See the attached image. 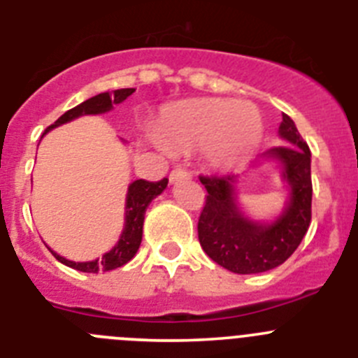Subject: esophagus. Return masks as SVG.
<instances>
[{
    "instance_id": "1",
    "label": "esophagus",
    "mask_w": 358,
    "mask_h": 358,
    "mask_svg": "<svg viewBox=\"0 0 358 358\" xmlns=\"http://www.w3.org/2000/svg\"><path fill=\"white\" fill-rule=\"evenodd\" d=\"M189 173L186 172L185 169H173L172 172H170V181L172 182H176V181H179V179H185V177H188Z\"/></svg>"
}]
</instances>
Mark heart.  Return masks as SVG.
<instances>
[{
    "mask_svg": "<svg viewBox=\"0 0 358 358\" xmlns=\"http://www.w3.org/2000/svg\"><path fill=\"white\" fill-rule=\"evenodd\" d=\"M159 143L170 148L201 147L220 169L248 161L264 136L262 116L251 103L217 98L186 100L164 109L156 127Z\"/></svg>",
    "mask_w": 358,
    "mask_h": 358,
    "instance_id": "1",
    "label": "heart"
}]
</instances>
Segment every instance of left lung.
<instances>
[{
    "mask_svg": "<svg viewBox=\"0 0 358 358\" xmlns=\"http://www.w3.org/2000/svg\"><path fill=\"white\" fill-rule=\"evenodd\" d=\"M280 138L285 145L268 148L264 157L280 163L281 176L290 186L285 210L271 224L255 222L236 204V176H201L206 204L197 231L202 249L220 267L236 274L267 273L292 255L312 220L310 148L292 120L283 115Z\"/></svg>",
    "mask_w": 358,
    "mask_h": 358,
    "instance_id": "8db88e82",
    "label": "left lung"
}]
</instances>
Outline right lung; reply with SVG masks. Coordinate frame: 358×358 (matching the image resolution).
Instances as JSON below:
<instances>
[{
  "label": "right lung",
  "instance_id": "right-lung-1",
  "mask_svg": "<svg viewBox=\"0 0 358 358\" xmlns=\"http://www.w3.org/2000/svg\"><path fill=\"white\" fill-rule=\"evenodd\" d=\"M134 91L136 90H132V87H125V90H116L113 93L96 94V96L82 102L80 106L66 110L61 118L46 129V132L52 131L53 127H59L62 123L71 122V120L78 118V116L102 115V113H107V110L113 109V106L122 103L125 98L131 96ZM166 185H169V179H161L157 182H148L145 179H138V181L129 185L127 201H125V226H123L118 243L109 252H106L102 258H98V260L93 262H71L66 260L64 256L52 251L53 256L61 264L68 265L71 268H77V271H82V273H98V271L106 273V271H113V268H118L127 264V262H131L136 252H138V249H140L141 236H143L145 211H147L152 199H156L157 195L163 194V189L166 188Z\"/></svg>",
  "mask_w": 358,
  "mask_h": 358
}]
</instances>
